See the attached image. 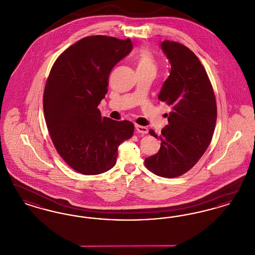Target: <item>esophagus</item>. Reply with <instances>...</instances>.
<instances>
[{"mask_svg": "<svg viewBox=\"0 0 255 255\" xmlns=\"http://www.w3.org/2000/svg\"><path fill=\"white\" fill-rule=\"evenodd\" d=\"M134 127H135V130H136L137 133H142V134H145V133H148V128H146L145 126H141V125L135 124Z\"/></svg>", "mask_w": 255, "mask_h": 255, "instance_id": "1", "label": "esophagus"}]
</instances>
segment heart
<instances>
[{
    "label": "heart",
    "instance_id": "obj_1",
    "mask_svg": "<svg viewBox=\"0 0 255 255\" xmlns=\"http://www.w3.org/2000/svg\"><path fill=\"white\" fill-rule=\"evenodd\" d=\"M134 65L136 72H147L157 71V60L153 53L146 48L139 49L134 57Z\"/></svg>",
    "mask_w": 255,
    "mask_h": 255
}]
</instances>
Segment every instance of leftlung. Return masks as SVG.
<instances>
[{
  "mask_svg": "<svg viewBox=\"0 0 255 255\" xmlns=\"http://www.w3.org/2000/svg\"><path fill=\"white\" fill-rule=\"evenodd\" d=\"M160 47L171 65L158 99L171 107L168 125L158 138L156 155L145 158V166L164 178L182 176L202 158L209 145L217 120L213 88L206 70L192 50L165 40ZM149 133L158 138L153 130Z\"/></svg>",
  "mask_w": 255,
  "mask_h": 255,
  "instance_id": "left-lung-1",
  "label": "left lung"
}]
</instances>
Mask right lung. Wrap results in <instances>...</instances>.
<instances>
[{
	"mask_svg": "<svg viewBox=\"0 0 255 255\" xmlns=\"http://www.w3.org/2000/svg\"><path fill=\"white\" fill-rule=\"evenodd\" d=\"M132 49L130 39L85 37L61 53L50 70L43 97L47 127L61 158L80 174L113 168L119 146L133 135L132 122L102 118L97 108L112 69Z\"/></svg>",
	"mask_w": 255,
	"mask_h": 255,
	"instance_id": "right-lung-1",
	"label": "right lung"
}]
</instances>
